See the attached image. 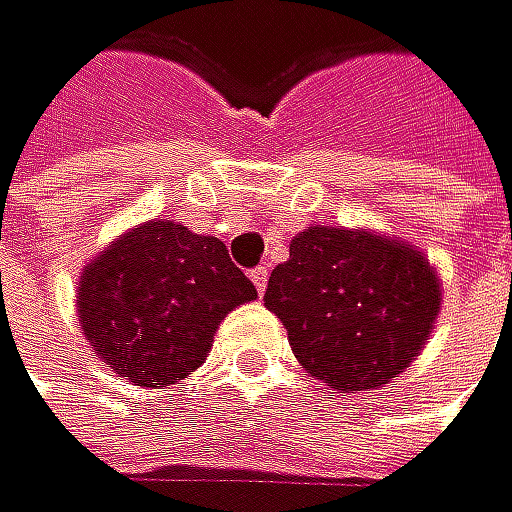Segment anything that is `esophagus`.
<instances>
[{"label": "esophagus", "instance_id": "obj_1", "mask_svg": "<svg viewBox=\"0 0 512 512\" xmlns=\"http://www.w3.org/2000/svg\"><path fill=\"white\" fill-rule=\"evenodd\" d=\"M248 276H251L254 288H258V294H264V291H267V279H270V270H267V267H254Z\"/></svg>", "mask_w": 512, "mask_h": 512}]
</instances>
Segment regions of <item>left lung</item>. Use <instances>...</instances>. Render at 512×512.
<instances>
[{
  "mask_svg": "<svg viewBox=\"0 0 512 512\" xmlns=\"http://www.w3.org/2000/svg\"><path fill=\"white\" fill-rule=\"evenodd\" d=\"M264 306L309 375L336 390H375L420 354L441 291L423 254L396 239L309 227L273 270Z\"/></svg>",
  "mask_w": 512,
  "mask_h": 512,
  "instance_id": "8db88e82",
  "label": "left lung"
}]
</instances>
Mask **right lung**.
Segmentation results:
<instances>
[{
	"label": "right lung",
	"instance_id": "1",
	"mask_svg": "<svg viewBox=\"0 0 512 512\" xmlns=\"http://www.w3.org/2000/svg\"><path fill=\"white\" fill-rule=\"evenodd\" d=\"M254 297L221 239L146 221L83 270L77 312L119 378L167 387L206 360L224 315Z\"/></svg>",
	"mask_w": 512,
	"mask_h": 512
}]
</instances>
